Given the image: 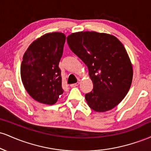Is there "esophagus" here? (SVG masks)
I'll list each match as a JSON object with an SVG mask.
<instances>
[{
    "mask_svg": "<svg viewBox=\"0 0 151 151\" xmlns=\"http://www.w3.org/2000/svg\"><path fill=\"white\" fill-rule=\"evenodd\" d=\"M79 84V82H77V83H75V84H70V86L71 87H75V86H78Z\"/></svg>",
    "mask_w": 151,
    "mask_h": 151,
    "instance_id": "esophagus-1",
    "label": "esophagus"
}]
</instances>
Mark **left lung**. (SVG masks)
Returning <instances> with one entry per match:
<instances>
[{"mask_svg":"<svg viewBox=\"0 0 151 151\" xmlns=\"http://www.w3.org/2000/svg\"><path fill=\"white\" fill-rule=\"evenodd\" d=\"M73 52L87 66L93 89L86 93L93 111L105 112L116 106L131 87L133 67L127 52L119 40L97 32H78L67 38Z\"/></svg>","mask_w":151,"mask_h":151,"instance_id":"8db88e82","label":"left lung"}]
</instances>
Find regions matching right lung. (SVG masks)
Returning a JSON list of instances; mask_svg holds the SVG:
<instances>
[{
    "label": "right lung",
    "mask_w": 151,
    "mask_h": 151,
    "mask_svg": "<svg viewBox=\"0 0 151 151\" xmlns=\"http://www.w3.org/2000/svg\"><path fill=\"white\" fill-rule=\"evenodd\" d=\"M65 40L62 32L45 34L31 43L24 54L20 67L22 84L40 103L52 105L64 92L59 63Z\"/></svg>",
    "instance_id": "obj_1"
}]
</instances>
